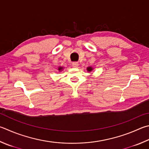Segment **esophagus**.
<instances>
[{
	"label": "esophagus",
	"mask_w": 149,
	"mask_h": 149,
	"mask_svg": "<svg viewBox=\"0 0 149 149\" xmlns=\"http://www.w3.org/2000/svg\"><path fill=\"white\" fill-rule=\"evenodd\" d=\"M78 66H79V64H78V63H76V62H74V63H72V66L74 68H77Z\"/></svg>",
	"instance_id": "1"
}]
</instances>
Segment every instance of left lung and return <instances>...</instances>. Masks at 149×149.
Returning a JSON list of instances; mask_svg holds the SVG:
<instances>
[{
  "instance_id": "obj_1",
  "label": "left lung",
  "mask_w": 149,
  "mask_h": 149,
  "mask_svg": "<svg viewBox=\"0 0 149 149\" xmlns=\"http://www.w3.org/2000/svg\"><path fill=\"white\" fill-rule=\"evenodd\" d=\"M93 68L91 66L86 68V70H87L88 72H92V71H93Z\"/></svg>"
}]
</instances>
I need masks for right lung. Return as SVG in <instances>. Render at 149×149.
<instances>
[{"label": "right lung", "mask_w": 149, "mask_h": 149, "mask_svg": "<svg viewBox=\"0 0 149 149\" xmlns=\"http://www.w3.org/2000/svg\"><path fill=\"white\" fill-rule=\"evenodd\" d=\"M58 71H59V72H61V70H63V67H58Z\"/></svg>", "instance_id": "obj_1"}]
</instances>
